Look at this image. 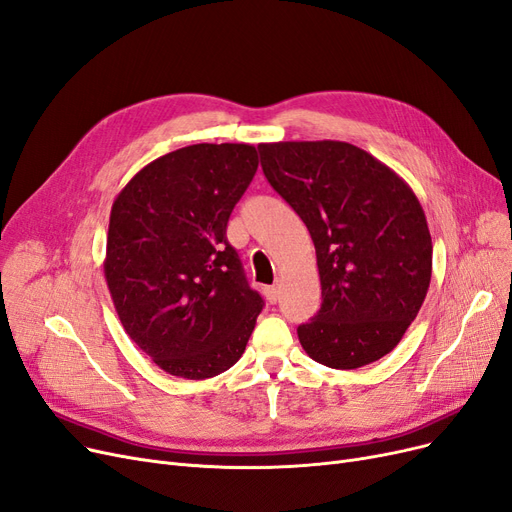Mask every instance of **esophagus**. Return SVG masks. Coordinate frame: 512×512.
Here are the masks:
<instances>
[{"mask_svg":"<svg viewBox=\"0 0 512 512\" xmlns=\"http://www.w3.org/2000/svg\"><path fill=\"white\" fill-rule=\"evenodd\" d=\"M264 296H267V300L271 304H275L279 300V288H277V285H267V288H264Z\"/></svg>","mask_w":512,"mask_h":512,"instance_id":"34e87169","label":"esophagus"}]
</instances>
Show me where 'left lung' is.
Instances as JSON below:
<instances>
[{
    "instance_id": "1",
    "label": "left lung",
    "mask_w": 512,
    "mask_h": 512,
    "mask_svg": "<svg viewBox=\"0 0 512 512\" xmlns=\"http://www.w3.org/2000/svg\"><path fill=\"white\" fill-rule=\"evenodd\" d=\"M260 166L311 233L321 309L298 325L311 359L355 370L391 353L431 285L433 241L407 182L340 140L264 142Z\"/></svg>"
}]
</instances>
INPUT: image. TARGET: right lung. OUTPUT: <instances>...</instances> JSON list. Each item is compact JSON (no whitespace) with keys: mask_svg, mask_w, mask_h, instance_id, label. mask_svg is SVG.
<instances>
[{"mask_svg":"<svg viewBox=\"0 0 512 512\" xmlns=\"http://www.w3.org/2000/svg\"><path fill=\"white\" fill-rule=\"evenodd\" d=\"M258 168L252 145L182 147L115 197L105 279L121 325L163 372L222 374L243 355L264 300L245 281L227 222Z\"/></svg>","mask_w":512,"mask_h":512,"instance_id":"obj_1","label":"right lung"}]
</instances>
